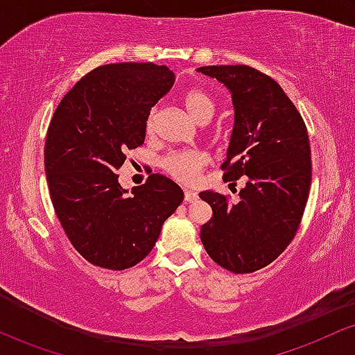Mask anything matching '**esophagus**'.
Masks as SVG:
<instances>
[{"mask_svg":"<svg viewBox=\"0 0 355 355\" xmlns=\"http://www.w3.org/2000/svg\"><path fill=\"white\" fill-rule=\"evenodd\" d=\"M196 199H198V193H196V191H191V189L184 191V201L186 202H193V201H196Z\"/></svg>","mask_w":355,"mask_h":355,"instance_id":"34e87169","label":"esophagus"}]
</instances>
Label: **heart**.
Instances as JSON below:
<instances>
[{
  "instance_id": "b5f03b06",
  "label": "heart",
  "mask_w": 355,
  "mask_h": 355,
  "mask_svg": "<svg viewBox=\"0 0 355 355\" xmlns=\"http://www.w3.org/2000/svg\"><path fill=\"white\" fill-rule=\"evenodd\" d=\"M184 104L186 110L189 111V114L193 116L196 121H204L211 119V116L214 114L216 103L211 98L209 93L201 89V87H193L184 94ZM156 114L157 110L153 107L149 111L148 118H146V132L151 135L156 128ZM206 164V156L199 151H176L171 153L164 159L161 161L162 169L169 174L171 178H174L179 182H184L189 184L198 178L199 171Z\"/></svg>"
}]
</instances>
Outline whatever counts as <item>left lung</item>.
<instances>
[{
    "instance_id": "1",
    "label": "left lung",
    "mask_w": 355,
    "mask_h": 355,
    "mask_svg": "<svg viewBox=\"0 0 355 355\" xmlns=\"http://www.w3.org/2000/svg\"><path fill=\"white\" fill-rule=\"evenodd\" d=\"M231 91L234 129L224 181L245 178L239 201L202 191L212 209L201 241L216 264L249 274L276 261L301 224L312 181L311 146L301 112L268 74L245 64L201 66Z\"/></svg>"
}]
</instances>
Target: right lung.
Masks as SVG:
<instances>
[{"label": "right lung", "mask_w": 355, "mask_h": 355, "mask_svg": "<svg viewBox=\"0 0 355 355\" xmlns=\"http://www.w3.org/2000/svg\"><path fill=\"white\" fill-rule=\"evenodd\" d=\"M174 85L154 62L99 66L66 93L44 143V171L58 219L73 248L98 268L123 270L153 251L184 193L162 174L123 189L116 173L144 144L146 118Z\"/></svg>", "instance_id": "add662e5"}]
</instances>
